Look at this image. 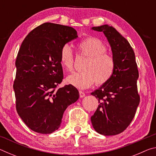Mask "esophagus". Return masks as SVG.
Masks as SVG:
<instances>
[{"label":"esophagus","instance_id":"obj_1","mask_svg":"<svg viewBox=\"0 0 156 156\" xmlns=\"http://www.w3.org/2000/svg\"><path fill=\"white\" fill-rule=\"evenodd\" d=\"M79 94H80V98H83L84 96H85V94H84V92L82 91H79Z\"/></svg>","mask_w":156,"mask_h":156}]
</instances>
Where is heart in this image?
<instances>
[{
	"label": "heart",
	"instance_id": "1",
	"mask_svg": "<svg viewBox=\"0 0 156 156\" xmlns=\"http://www.w3.org/2000/svg\"><path fill=\"white\" fill-rule=\"evenodd\" d=\"M78 49L79 54L87 60L83 65V71L69 76L67 83L80 89L88 88L95 83L97 86L108 83L114 73L115 61L112 55L107 53V47L104 42L96 37H88L78 43ZM60 60L63 68L72 72L74 56L68 44L60 49Z\"/></svg>",
	"mask_w": 156,
	"mask_h": 156
}]
</instances>
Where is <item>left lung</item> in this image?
<instances>
[{
    "label": "left lung",
    "mask_w": 156,
    "mask_h": 156,
    "mask_svg": "<svg viewBox=\"0 0 156 156\" xmlns=\"http://www.w3.org/2000/svg\"><path fill=\"white\" fill-rule=\"evenodd\" d=\"M91 29L102 31L107 37L115 61V69L108 83L91 93L98 98L99 102L91 121L98 133L115 136L130 125L140 103L138 66L130 44L114 27L104 25Z\"/></svg>",
    "instance_id": "8db88e82"
}]
</instances>
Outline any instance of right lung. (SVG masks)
Instances as JSON below:
<instances>
[{
	"label": "right lung",
	"mask_w": 156,
	"mask_h": 156,
	"mask_svg": "<svg viewBox=\"0 0 156 156\" xmlns=\"http://www.w3.org/2000/svg\"><path fill=\"white\" fill-rule=\"evenodd\" d=\"M77 37L73 27L45 23L30 31L20 47L13 85L16 108L37 133L57 130L65 109L78 99V89L72 84L58 88L63 79L60 49Z\"/></svg>",
	"instance_id": "obj_1"
}]
</instances>
